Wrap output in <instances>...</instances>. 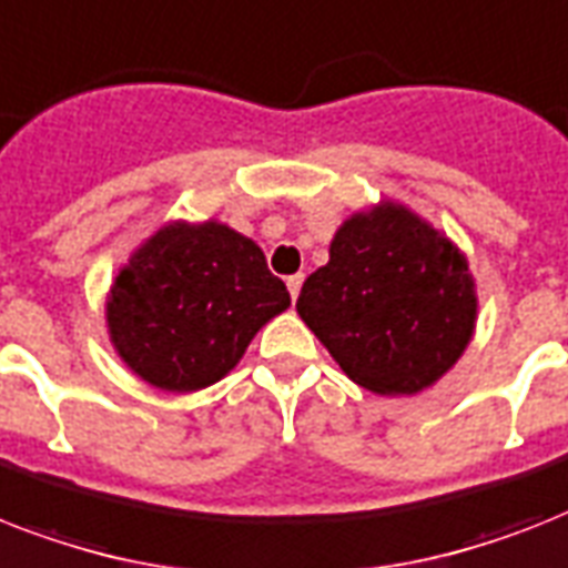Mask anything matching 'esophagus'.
Listing matches in <instances>:
<instances>
[{"label":"esophagus","instance_id":"34e87169","mask_svg":"<svg viewBox=\"0 0 568 568\" xmlns=\"http://www.w3.org/2000/svg\"><path fill=\"white\" fill-rule=\"evenodd\" d=\"M285 285H288V294H292V300H297L300 288H303V274H294L285 280Z\"/></svg>","mask_w":568,"mask_h":568}]
</instances>
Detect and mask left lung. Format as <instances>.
<instances>
[{"label": "left lung", "instance_id": "8db88e82", "mask_svg": "<svg viewBox=\"0 0 568 568\" xmlns=\"http://www.w3.org/2000/svg\"><path fill=\"white\" fill-rule=\"evenodd\" d=\"M297 315L349 379L412 396L455 367L473 341L476 280L467 256L408 206L353 212L329 262L303 283Z\"/></svg>", "mask_w": 568, "mask_h": 568}]
</instances>
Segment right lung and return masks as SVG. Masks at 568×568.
<instances>
[{"instance_id":"obj_1","label":"right lung","mask_w":568,"mask_h":568,"mask_svg":"<svg viewBox=\"0 0 568 568\" xmlns=\"http://www.w3.org/2000/svg\"><path fill=\"white\" fill-rule=\"evenodd\" d=\"M292 306L253 239L172 221L131 253L108 294L110 344L140 379L192 394L224 379L253 335Z\"/></svg>"}]
</instances>
